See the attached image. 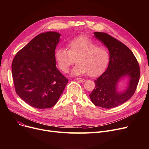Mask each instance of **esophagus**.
I'll return each instance as SVG.
<instances>
[{
	"mask_svg": "<svg viewBox=\"0 0 149 149\" xmlns=\"http://www.w3.org/2000/svg\"><path fill=\"white\" fill-rule=\"evenodd\" d=\"M75 80H77V81H79L80 82H84L86 81L85 79H81V78H79V79H76Z\"/></svg>",
	"mask_w": 149,
	"mask_h": 149,
	"instance_id": "obj_1",
	"label": "esophagus"
}]
</instances>
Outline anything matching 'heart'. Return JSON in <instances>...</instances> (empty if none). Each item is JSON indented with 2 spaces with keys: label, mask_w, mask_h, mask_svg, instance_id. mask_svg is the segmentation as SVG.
Returning <instances> with one entry per match:
<instances>
[{
  "label": "heart",
  "mask_w": 149,
  "mask_h": 149,
  "mask_svg": "<svg viewBox=\"0 0 149 149\" xmlns=\"http://www.w3.org/2000/svg\"><path fill=\"white\" fill-rule=\"evenodd\" d=\"M68 50L58 48L55 51L54 57L59 69L68 73L70 66L75 61L78 63L73 68L72 74L79 75L87 74L95 77L107 67L110 55L108 49L97 44L87 37H79L69 41Z\"/></svg>",
  "instance_id": "heart-1"
}]
</instances>
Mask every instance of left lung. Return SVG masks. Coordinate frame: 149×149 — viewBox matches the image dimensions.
Wrapping results in <instances>:
<instances>
[{
  "instance_id": "1",
  "label": "left lung",
  "mask_w": 149,
  "mask_h": 149,
  "mask_svg": "<svg viewBox=\"0 0 149 149\" xmlns=\"http://www.w3.org/2000/svg\"><path fill=\"white\" fill-rule=\"evenodd\" d=\"M95 38L109 51L110 59L107 70L95 80V87L89 97L96 106L111 109L121 105L134 94L140 76L138 62L132 51L120 41L105 33H93ZM130 79L127 89L123 93L116 90L121 77Z\"/></svg>"
}]
</instances>
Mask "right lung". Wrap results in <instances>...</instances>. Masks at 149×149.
Instances as JSON below:
<instances>
[{"mask_svg": "<svg viewBox=\"0 0 149 149\" xmlns=\"http://www.w3.org/2000/svg\"><path fill=\"white\" fill-rule=\"evenodd\" d=\"M60 37L52 31L38 34L17 52L13 60L15 92L34 107L54 106L68 82L57 68L54 57Z\"/></svg>", "mask_w": 149, "mask_h": 149, "instance_id": "1", "label": "right lung"}]
</instances>
